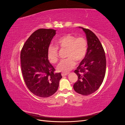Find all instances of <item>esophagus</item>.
<instances>
[{
  "label": "esophagus",
  "mask_w": 125,
  "mask_h": 125,
  "mask_svg": "<svg viewBox=\"0 0 125 125\" xmlns=\"http://www.w3.org/2000/svg\"><path fill=\"white\" fill-rule=\"evenodd\" d=\"M68 75V73H62V77H65V76H66V75Z\"/></svg>",
  "instance_id": "obj_1"
}]
</instances>
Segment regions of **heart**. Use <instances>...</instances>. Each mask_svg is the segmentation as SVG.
<instances>
[{
	"label": "heart",
	"mask_w": 125,
	"mask_h": 125,
	"mask_svg": "<svg viewBox=\"0 0 125 125\" xmlns=\"http://www.w3.org/2000/svg\"><path fill=\"white\" fill-rule=\"evenodd\" d=\"M58 47L67 50L66 59L60 62L57 66V70L63 73H67L73 68L75 62L79 63L82 61L86 56L88 43L83 37H77L73 35L68 34L60 37L57 42ZM47 58L49 62L55 63L58 60V48L51 45L47 50Z\"/></svg>",
	"instance_id": "b5f03b06"
}]
</instances>
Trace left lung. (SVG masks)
<instances>
[{
    "instance_id": "left-lung-1",
    "label": "left lung",
    "mask_w": 125,
    "mask_h": 125,
    "mask_svg": "<svg viewBox=\"0 0 125 125\" xmlns=\"http://www.w3.org/2000/svg\"><path fill=\"white\" fill-rule=\"evenodd\" d=\"M79 28L85 33L88 49L84 58L74 71L78 79L73 89L79 94L88 95L99 89L103 82L106 61L104 48L95 34L89 29Z\"/></svg>"
}]
</instances>
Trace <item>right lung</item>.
<instances>
[{
  "instance_id": "1",
  "label": "right lung",
  "mask_w": 125,
  "mask_h": 125,
  "mask_svg": "<svg viewBox=\"0 0 125 125\" xmlns=\"http://www.w3.org/2000/svg\"><path fill=\"white\" fill-rule=\"evenodd\" d=\"M53 29L36 30L25 42L21 52V71L25 84L33 94L48 97L57 91L62 76L47 58V50L56 34Z\"/></svg>"
}]
</instances>
